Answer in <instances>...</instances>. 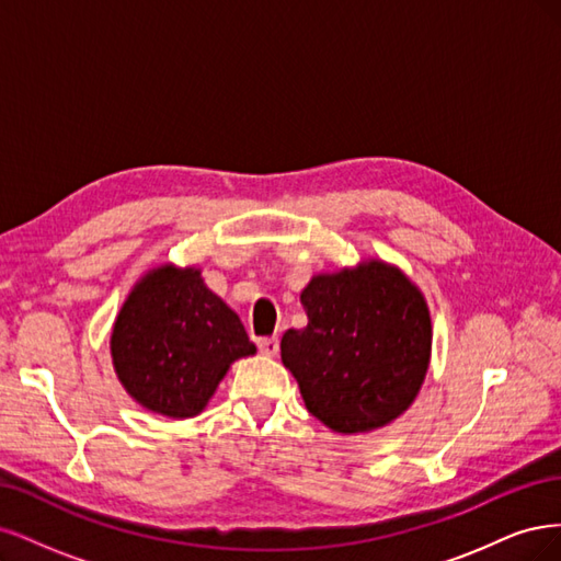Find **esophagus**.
Segmentation results:
<instances>
[{
	"instance_id": "esophagus-1",
	"label": "esophagus",
	"mask_w": 561,
	"mask_h": 561,
	"mask_svg": "<svg viewBox=\"0 0 561 561\" xmlns=\"http://www.w3.org/2000/svg\"><path fill=\"white\" fill-rule=\"evenodd\" d=\"M259 350H261V354H265V356H275V354L279 352V337H277V335H273V337H261V340H259Z\"/></svg>"
}]
</instances>
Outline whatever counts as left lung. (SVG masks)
<instances>
[{"instance_id":"8db88e82","label":"left lung","mask_w":561,"mask_h":561,"mask_svg":"<svg viewBox=\"0 0 561 561\" xmlns=\"http://www.w3.org/2000/svg\"><path fill=\"white\" fill-rule=\"evenodd\" d=\"M300 302L307 327L284 333L282 364L307 410L335 433H366L401 417L431 358V314L420 288L373 259L314 275Z\"/></svg>"}]
</instances>
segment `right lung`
Here are the masks:
<instances>
[{"instance_id":"obj_1","label":"right lung","mask_w":561,"mask_h":561,"mask_svg":"<svg viewBox=\"0 0 561 561\" xmlns=\"http://www.w3.org/2000/svg\"><path fill=\"white\" fill-rule=\"evenodd\" d=\"M256 354L240 317L197 267L160 265L125 298L112 331L114 368L133 399L172 420L205 410L232 360Z\"/></svg>"}]
</instances>
